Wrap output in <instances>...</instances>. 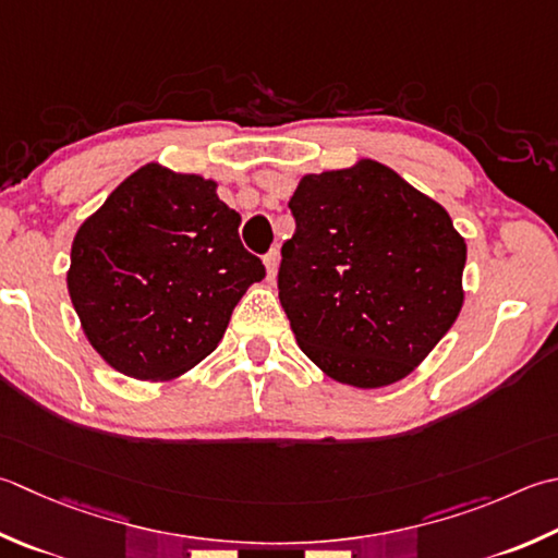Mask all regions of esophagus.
Wrapping results in <instances>:
<instances>
[{
	"label": "esophagus",
	"instance_id": "1",
	"mask_svg": "<svg viewBox=\"0 0 558 558\" xmlns=\"http://www.w3.org/2000/svg\"><path fill=\"white\" fill-rule=\"evenodd\" d=\"M264 266H266V278L276 280L278 276V251H268L264 256Z\"/></svg>",
	"mask_w": 558,
	"mask_h": 558
}]
</instances>
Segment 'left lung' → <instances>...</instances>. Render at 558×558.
Masks as SVG:
<instances>
[{
	"label": "left lung",
	"instance_id": "left-lung-1",
	"mask_svg": "<svg viewBox=\"0 0 558 558\" xmlns=\"http://www.w3.org/2000/svg\"><path fill=\"white\" fill-rule=\"evenodd\" d=\"M288 207L278 290L302 353L357 389L411 375L464 302L466 244L445 207L375 159L307 173Z\"/></svg>",
	"mask_w": 558,
	"mask_h": 558
}]
</instances>
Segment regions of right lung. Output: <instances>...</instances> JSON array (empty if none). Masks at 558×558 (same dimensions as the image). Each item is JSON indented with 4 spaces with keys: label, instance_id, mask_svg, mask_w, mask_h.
Wrapping results in <instances>:
<instances>
[{
    "label": "right lung",
    "instance_id": "add662e5",
    "mask_svg": "<svg viewBox=\"0 0 558 558\" xmlns=\"http://www.w3.org/2000/svg\"><path fill=\"white\" fill-rule=\"evenodd\" d=\"M217 183L145 163L76 229L68 290L108 365L173 379L222 341L236 302L266 278Z\"/></svg>",
    "mask_w": 558,
    "mask_h": 558
}]
</instances>
